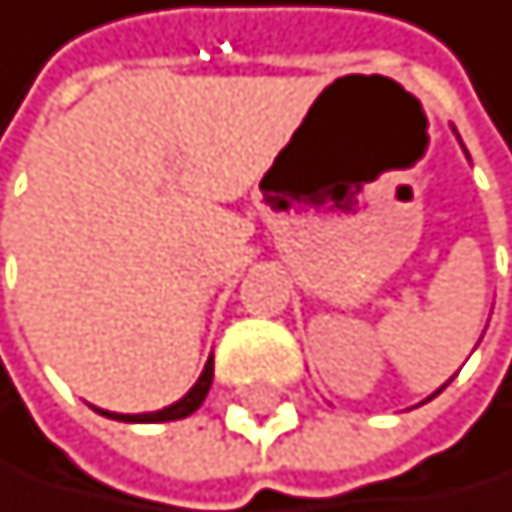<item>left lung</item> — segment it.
Segmentation results:
<instances>
[{
  "label": "left lung",
  "mask_w": 512,
  "mask_h": 512,
  "mask_svg": "<svg viewBox=\"0 0 512 512\" xmlns=\"http://www.w3.org/2000/svg\"><path fill=\"white\" fill-rule=\"evenodd\" d=\"M438 392H441V389H438ZM438 392H435V395H438Z\"/></svg>",
  "instance_id": "obj_1"
}]
</instances>
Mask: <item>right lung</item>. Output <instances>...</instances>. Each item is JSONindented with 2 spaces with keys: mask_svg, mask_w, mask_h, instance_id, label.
Segmentation results:
<instances>
[{
  "mask_svg": "<svg viewBox=\"0 0 512 512\" xmlns=\"http://www.w3.org/2000/svg\"><path fill=\"white\" fill-rule=\"evenodd\" d=\"M209 389H212V359L205 362V369H202V376H199V382L192 385V389L179 398L176 405H169V408H163V412H146V415H114V412H104L107 418H117V421H176V418H186V415H192L195 408H199L202 402H205V395H209Z\"/></svg>",
  "mask_w": 512,
  "mask_h": 512,
  "instance_id": "add662e5",
  "label": "right lung"
}]
</instances>
